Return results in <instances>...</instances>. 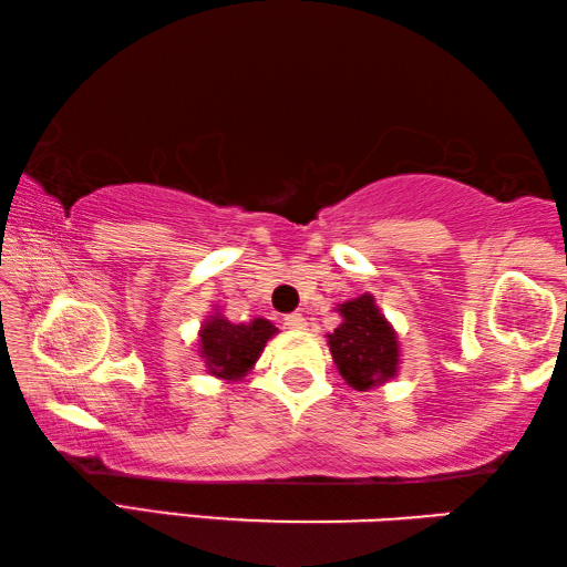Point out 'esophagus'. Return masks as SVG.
<instances>
[{"label": "esophagus", "instance_id": "34e87169", "mask_svg": "<svg viewBox=\"0 0 567 567\" xmlns=\"http://www.w3.org/2000/svg\"><path fill=\"white\" fill-rule=\"evenodd\" d=\"M284 326L286 329H291V331H301V329H306V319H303V313H289L284 319Z\"/></svg>", "mask_w": 567, "mask_h": 567}]
</instances>
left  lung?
Listing matches in <instances>:
<instances>
[{
    "instance_id": "8db88e82",
    "label": "left lung",
    "mask_w": 567,
    "mask_h": 567,
    "mask_svg": "<svg viewBox=\"0 0 567 567\" xmlns=\"http://www.w3.org/2000/svg\"><path fill=\"white\" fill-rule=\"evenodd\" d=\"M341 326L329 333V349L339 373L353 391H371L399 373V336L371 293L339 303Z\"/></svg>"
}]
</instances>
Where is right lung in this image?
Masks as SVG:
<instances>
[{"instance_id": "obj_1", "label": "right lung", "mask_w": 567, "mask_h": 567, "mask_svg": "<svg viewBox=\"0 0 567 567\" xmlns=\"http://www.w3.org/2000/svg\"><path fill=\"white\" fill-rule=\"evenodd\" d=\"M276 333V326L266 319L231 323L216 311L198 331V353L206 371L216 379L241 381L254 369L266 341Z\"/></svg>"}]
</instances>
